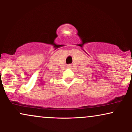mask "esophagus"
Listing matches in <instances>:
<instances>
[{
	"mask_svg": "<svg viewBox=\"0 0 132 132\" xmlns=\"http://www.w3.org/2000/svg\"><path fill=\"white\" fill-rule=\"evenodd\" d=\"M68 68H71V65H68Z\"/></svg>",
	"mask_w": 132,
	"mask_h": 132,
	"instance_id": "34e87169",
	"label": "esophagus"
}]
</instances>
